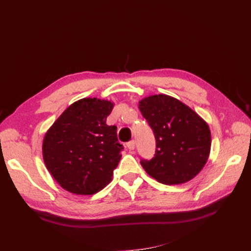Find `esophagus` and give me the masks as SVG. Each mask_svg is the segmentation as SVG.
I'll return each mask as SVG.
<instances>
[{
	"label": "esophagus",
	"mask_w": 251,
	"mask_h": 251,
	"mask_svg": "<svg viewBox=\"0 0 251 251\" xmlns=\"http://www.w3.org/2000/svg\"><path fill=\"white\" fill-rule=\"evenodd\" d=\"M135 146H136V142L134 140L129 141L128 143H127V148H128L129 151H134L135 150Z\"/></svg>",
	"instance_id": "obj_1"
}]
</instances>
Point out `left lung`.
Masks as SVG:
<instances>
[{
	"label": "left lung",
	"mask_w": 251,
	"mask_h": 251,
	"mask_svg": "<svg viewBox=\"0 0 251 251\" xmlns=\"http://www.w3.org/2000/svg\"><path fill=\"white\" fill-rule=\"evenodd\" d=\"M139 110L153 129L155 155L141 159L148 175L164 184L193 179L209 156V126L190 106L167 95H152L139 101Z\"/></svg>",
	"instance_id": "8db88e82"
}]
</instances>
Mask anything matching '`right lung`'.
Masks as SVG:
<instances>
[{
  "label": "right lung",
  "instance_id": "obj_1",
  "mask_svg": "<svg viewBox=\"0 0 251 251\" xmlns=\"http://www.w3.org/2000/svg\"><path fill=\"white\" fill-rule=\"evenodd\" d=\"M113 106L103 99L77 100L45 134V166L68 192L92 195L112 180L124 149L117 140L116 126L105 123Z\"/></svg>",
  "mask_w": 251,
  "mask_h": 251
}]
</instances>
